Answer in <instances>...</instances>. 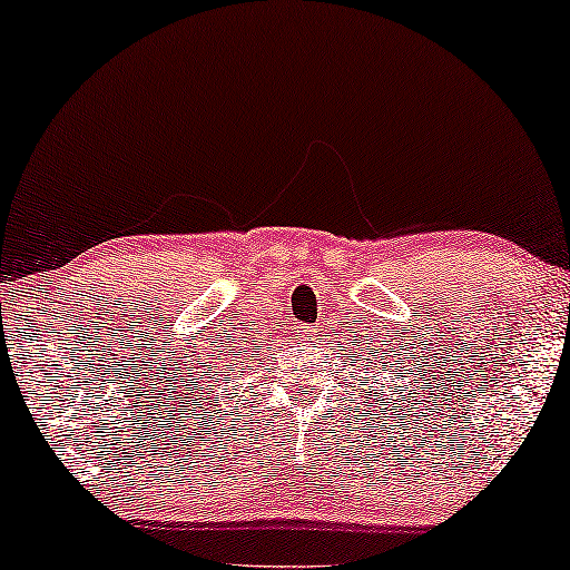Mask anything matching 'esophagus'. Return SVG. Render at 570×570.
<instances>
[{
  "instance_id": "obj_1",
  "label": "esophagus",
  "mask_w": 570,
  "mask_h": 570,
  "mask_svg": "<svg viewBox=\"0 0 570 570\" xmlns=\"http://www.w3.org/2000/svg\"><path fill=\"white\" fill-rule=\"evenodd\" d=\"M303 340L306 342H316V332L311 326H303Z\"/></svg>"
}]
</instances>
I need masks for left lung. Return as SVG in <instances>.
I'll list each match as a JSON object with an SVG mask.
<instances>
[{"label":"left lung","mask_w":570,"mask_h":570,"mask_svg":"<svg viewBox=\"0 0 570 570\" xmlns=\"http://www.w3.org/2000/svg\"><path fill=\"white\" fill-rule=\"evenodd\" d=\"M394 340H400V337H394ZM384 341H389L390 345L384 346ZM361 346L364 347L363 351L360 350ZM355 352L358 353L357 356L354 355ZM357 360H361L362 363L357 364ZM353 361H355V368H363V373H371L368 379H373V384H376L379 379H389L394 371H400L402 357L396 355V347H392V340H386V337L379 340L376 334H373V340H365L363 334H357V345L353 347V355L347 357V363H353ZM350 376H353V371H350ZM368 379H365V384H368ZM412 380L416 381V386L412 387L411 381H407L410 392L417 394V376ZM400 394H402V404L407 402V386H404V392L400 389ZM412 402H417V400H412ZM394 404H396V400H394Z\"/></svg>","instance_id":"obj_1"}]
</instances>
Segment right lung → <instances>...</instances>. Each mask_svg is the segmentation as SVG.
Segmentation results:
<instances>
[{"mask_svg":"<svg viewBox=\"0 0 570 570\" xmlns=\"http://www.w3.org/2000/svg\"><path fill=\"white\" fill-rule=\"evenodd\" d=\"M244 342H246V340H244ZM254 342H256V340H254ZM244 353H246V350H244Z\"/></svg>","mask_w":570,"mask_h":570,"instance_id":"add662e5","label":"right lung"}]
</instances>
